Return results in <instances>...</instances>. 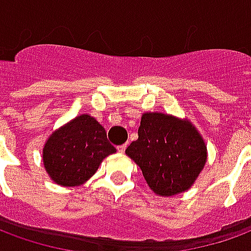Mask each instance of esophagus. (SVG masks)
<instances>
[{
    "label": "esophagus",
    "instance_id": "obj_1",
    "mask_svg": "<svg viewBox=\"0 0 251 251\" xmlns=\"http://www.w3.org/2000/svg\"><path fill=\"white\" fill-rule=\"evenodd\" d=\"M117 151L120 153H124L126 151V144H124V145H120V147H117Z\"/></svg>",
    "mask_w": 251,
    "mask_h": 251
}]
</instances>
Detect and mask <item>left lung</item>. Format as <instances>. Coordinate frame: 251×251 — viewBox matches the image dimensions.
Masks as SVG:
<instances>
[{
    "instance_id": "obj_1",
    "label": "left lung",
    "mask_w": 251,
    "mask_h": 251,
    "mask_svg": "<svg viewBox=\"0 0 251 251\" xmlns=\"http://www.w3.org/2000/svg\"><path fill=\"white\" fill-rule=\"evenodd\" d=\"M126 154L141 168L154 194L172 196L184 192L204 168L207 147L188 120L163 113H145L138 127V140Z\"/></svg>"
}]
</instances>
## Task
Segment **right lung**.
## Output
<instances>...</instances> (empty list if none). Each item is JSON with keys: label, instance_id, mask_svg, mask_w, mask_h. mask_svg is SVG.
Wrapping results in <instances>:
<instances>
[{"label": "right lung", "instance_id": "obj_1", "mask_svg": "<svg viewBox=\"0 0 251 251\" xmlns=\"http://www.w3.org/2000/svg\"><path fill=\"white\" fill-rule=\"evenodd\" d=\"M115 153L104 127L82 114L53 131L43 148L47 174L56 184L75 187L93 176L104 157Z\"/></svg>", "mask_w": 251, "mask_h": 251}]
</instances>
